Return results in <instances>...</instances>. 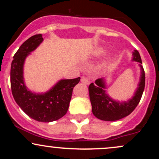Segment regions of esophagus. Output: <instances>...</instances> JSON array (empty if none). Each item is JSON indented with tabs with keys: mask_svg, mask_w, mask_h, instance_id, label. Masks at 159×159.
Returning <instances> with one entry per match:
<instances>
[{
	"mask_svg": "<svg viewBox=\"0 0 159 159\" xmlns=\"http://www.w3.org/2000/svg\"><path fill=\"white\" fill-rule=\"evenodd\" d=\"M81 83L84 84H90V81H89L88 78L85 77V76H83V77H81Z\"/></svg>",
	"mask_w": 159,
	"mask_h": 159,
	"instance_id": "34e87169",
	"label": "esophagus"
}]
</instances>
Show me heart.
Segmentation results:
<instances>
[{"label":"heart","instance_id":"obj_1","mask_svg":"<svg viewBox=\"0 0 159 159\" xmlns=\"http://www.w3.org/2000/svg\"><path fill=\"white\" fill-rule=\"evenodd\" d=\"M102 52V50H98L97 52H96V54H101Z\"/></svg>","mask_w":159,"mask_h":159}]
</instances>
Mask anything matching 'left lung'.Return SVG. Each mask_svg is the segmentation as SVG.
Segmentation results:
<instances>
[{
	"label": "left lung",
	"instance_id": "obj_1",
	"mask_svg": "<svg viewBox=\"0 0 159 159\" xmlns=\"http://www.w3.org/2000/svg\"><path fill=\"white\" fill-rule=\"evenodd\" d=\"M132 61L140 63L141 68L140 83L134 96L127 102H116L113 100L105 93L104 78L96 80L95 84L89 86V94L92 105L93 114L96 117L105 121H116L129 115L138 106L145 87V72L142 67V61L139 52L134 50Z\"/></svg>",
	"mask_w": 159,
	"mask_h": 159
}]
</instances>
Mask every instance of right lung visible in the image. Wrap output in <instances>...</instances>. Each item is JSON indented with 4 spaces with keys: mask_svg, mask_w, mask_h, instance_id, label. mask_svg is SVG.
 I'll use <instances>...</instances> for the list:
<instances>
[{
    "mask_svg": "<svg viewBox=\"0 0 159 159\" xmlns=\"http://www.w3.org/2000/svg\"><path fill=\"white\" fill-rule=\"evenodd\" d=\"M42 34L27 39L16 52L10 69L11 90L14 99L27 116L39 122L55 121L66 114L73 87L81 78L58 81L45 93L37 94L27 89L24 82L23 66L25 58L43 42Z\"/></svg>",
    "mask_w": 159,
    "mask_h": 159,
    "instance_id": "right-lung-1",
    "label": "right lung"
}]
</instances>
